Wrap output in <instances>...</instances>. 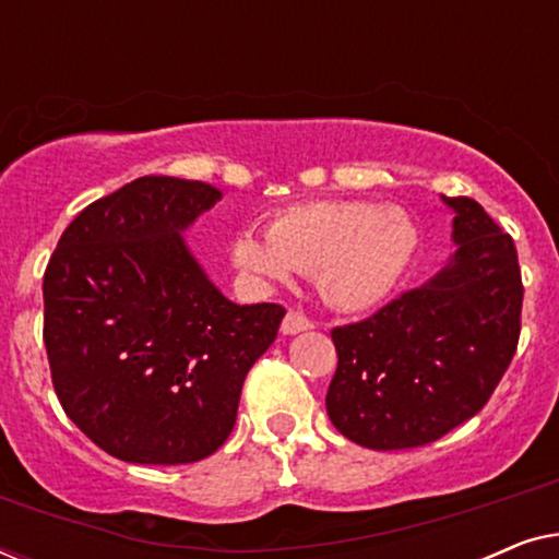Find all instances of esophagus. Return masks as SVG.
Here are the masks:
<instances>
[{"label": "esophagus", "instance_id": "esophagus-1", "mask_svg": "<svg viewBox=\"0 0 559 559\" xmlns=\"http://www.w3.org/2000/svg\"><path fill=\"white\" fill-rule=\"evenodd\" d=\"M312 323L308 318L302 316L300 310H289L285 320H282V333L285 335H295V333H302V331H310Z\"/></svg>", "mask_w": 559, "mask_h": 559}]
</instances>
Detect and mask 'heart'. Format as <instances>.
I'll use <instances>...</instances> for the list:
<instances>
[{
	"label": "heart",
	"instance_id": "b5f03b06",
	"mask_svg": "<svg viewBox=\"0 0 559 559\" xmlns=\"http://www.w3.org/2000/svg\"><path fill=\"white\" fill-rule=\"evenodd\" d=\"M415 249L417 231L400 211L366 201H312L282 211L266 239L239 234L231 254L239 270L259 280L318 274L335 308L366 310L392 293Z\"/></svg>",
	"mask_w": 559,
	"mask_h": 559
}]
</instances>
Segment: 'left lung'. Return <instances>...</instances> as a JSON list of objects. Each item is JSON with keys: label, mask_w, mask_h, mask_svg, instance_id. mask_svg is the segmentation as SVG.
<instances>
[{"label": "left lung", "mask_w": 559, "mask_h": 559, "mask_svg": "<svg viewBox=\"0 0 559 559\" xmlns=\"http://www.w3.org/2000/svg\"><path fill=\"white\" fill-rule=\"evenodd\" d=\"M442 201L455 211L457 243L442 272L331 331L338 369L325 409L356 445L440 440L484 409L516 354L524 285L514 239L473 198Z\"/></svg>", "instance_id": "1"}]
</instances>
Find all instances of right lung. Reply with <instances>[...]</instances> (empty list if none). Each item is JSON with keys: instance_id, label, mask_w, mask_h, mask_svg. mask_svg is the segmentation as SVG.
I'll use <instances>...</instances> for the list:
<instances>
[{"instance_id": "1", "label": "right lung", "mask_w": 559, "mask_h": 559, "mask_svg": "<svg viewBox=\"0 0 559 559\" xmlns=\"http://www.w3.org/2000/svg\"><path fill=\"white\" fill-rule=\"evenodd\" d=\"M221 201L201 180L147 175L71 221L43 277L52 386L66 415L127 463L209 457L236 425L243 379L285 308L218 293L180 231Z\"/></svg>"}]
</instances>
